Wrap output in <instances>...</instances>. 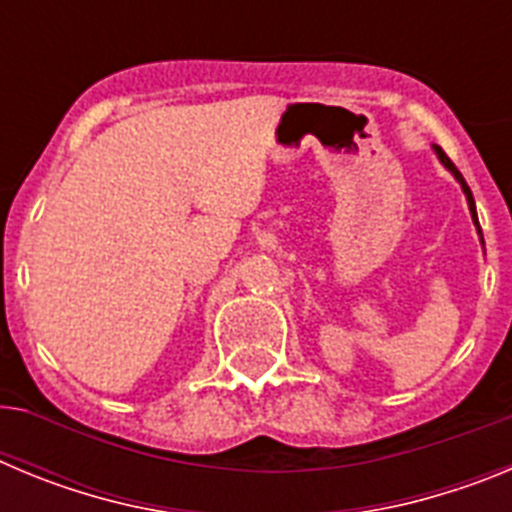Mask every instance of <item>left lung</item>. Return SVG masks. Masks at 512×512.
Instances as JSON below:
<instances>
[{
	"label": "left lung",
	"instance_id": "left-lung-1",
	"mask_svg": "<svg viewBox=\"0 0 512 512\" xmlns=\"http://www.w3.org/2000/svg\"><path fill=\"white\" fill-rule=\"evenodd\" d=\"M436 153H438V158H441V164L446 166V169H449L451 174L456 176V179H459L461 189H464V194H467V202H469V210H472V220H474V225H477V228H479V223H477V210H474V197H472V192H469L467 182H464V176H461V171L456 169V166H454V161H451V158L446 156V153H443L441 148H438V146H436Z\"/></svg>",
	"mask_w": 512,
	"mask_h": 512
}]
</instances>
